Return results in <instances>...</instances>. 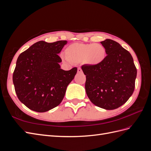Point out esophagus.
<instances>
[{
    "mask_svg": "<svg viewBox=\"0 0 151 151\" xmlns=\"http://www.w3.org/2000/svg\"><path fill=\"white\" fill-rule=\"evenodd\" d=\"M77 72L78 73H82L83 72V70H82V69L81 68H77Z\"/></svg>",
    "mask_w": 151,
    "mask_h": 151,
    "instance_id": "esophagus-1",
    "label": "esophagus"
}]
</instances>
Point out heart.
I'll return each instance as SVG.
<instances>
[{
    "instance_id": "heart-1",
    "label": "heart",
    "mask_w": 151,
    "mask_h": 151,
    "mask_svg": "<svg viewBox=\"0 0 151 151\" xmlns=\"http://www.w3.org/2000/svg\"><path fill=\"white\" fill-rule=\"evenodd\" d=\"M106 55V49L98 43L70 44L65 50V56L67 60L74 63L84 61L89 65H97L104 61Z\"/></svg>"
}]
</instances>
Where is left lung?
<instances>
[{"instance_id":"8db88e82","label":"left lung","mask_w":151,"mask_h":151,"mask_svg":"<svg viewBox=\"0 0 151 151\" xmlns=\"http://www.w3.org/2000/svg\"><path fill=\"white\" fill-rule=\"evenodd\" d=\"M107 56L97 65H83L85 89L90 101L105 109H115L125 104L133 94L137 68L131 54L110 39L101 42Z\"/></svg>"}]
</instances>
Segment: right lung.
<instances>
[{"label": "right lung", "mask_w": 151, "mask_h": 151, "mask_svg": "<svg viewBox=\"0 0 151 151\" xmlns=\"http://www.w3.org/2000/svg\"><path fill=\"white\" fill-rule=\"evenodd\" d=\"M66 40L47 43L40 41L18 57L12 81L17 96L26 107L45 112L60 104L67 86L74 79L77 68H60L58 53Z\"/></svg>", "instance_id": "1"}]
</instances>
